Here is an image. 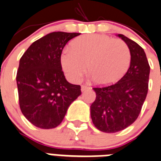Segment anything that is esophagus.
<instances>
[{
    "mask_svg": "<svg viewBox=\"0 0 161 161\" xmlns=\"http://www.w3.org/2000/svg\"><path fill=\"white\" fill-rule=\"evenodd\" d=\"M88 88H89V87H87V85H82V87H81V90H82L83 92L86 91V90H87V89H88Z\"/></svg>",
    "mask_w": 161,
    "mask_h": 161,
    "instance_id": "esophagus-1",
    "label": "esophagus"
}]
</instances>
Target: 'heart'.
I'll return each mask as SVG.
<instances>
[{"label": "heart", "mask_w": 161, "mask_h": 161, "mask_svg": "<svg viewBox=\"0 0 161 161\" xmlns=\"http://www.w3.org/2000/svg\"><path fill=\"white\" fill-rule=\"evenodd\" d=\"M63 70L72 82L86 71L97 85L105 86L119 80L129 69L131 52L126 43L106 35H85L74 39L71 49L60 56Z\"/></svg>", "instance_id": "1"}]
</instances>
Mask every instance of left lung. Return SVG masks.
Segmentation results:
<instances>
[{"instance_id": "8db88e82", "label": "left lung", "mask_w": 161, "mask_h": 161, "mask_svg": "<svg viewBox=\"0 0 161 161\" xmlns=\"http://www.w3.org/2000/svg\"><path fill=\"white\" fill-rule=\"evenodd\" d=\"M131 52L130 66L117 83L93 87L96 100L91 117L97 129L116 133L130 126L138 117L148 92L150 65L145 51L137 42L119 34Z\"/></svg>"}]
</instances>
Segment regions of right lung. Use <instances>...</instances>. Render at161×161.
<instances>
[{
  "label": "right lung",
  "mask_w": 161,
  "mask_h": 161,
  "mask_svg": "<svg viewBox=\"0 0 161 161\" xmlns=\"http://www.w3.org/2000/svg\"><path fill=\"white\" fill-rule=\"evenodd\" d=\"M79 34L51 32L35 41L20 58L16 76L19 107L37 128L60 125L70 104L81 95L80 85L65 79L60 62L66 43Z\"/></svg>",
  "instance_id": "1"
}]
</instances>
